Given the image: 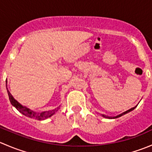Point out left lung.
<instances>
[{
	"label": "left lung",
	"mask_w": 152,
	"mask_h": 152,
	"mask_svg": "<svg viewBox=\"0 0 152 152\" xmlns=\"http://www.w3.org/2000/svg\"><path fill=\"white\" fill-rule=\"evenodd\" d=\"M136 107H137V106H136ZM136 107H132V108H131V109H130V110H127V111L124 112V113H121V114H120V115H117V116H115V117H108V116H106V115H102V116H103V117H104V118H119V117H121V116L124 115H125V114H126V113H129V112L132 111L133 110H134V109L136 108Z\"/></svg>",
	"instance_id": "8db88e82"
}]
</instances>
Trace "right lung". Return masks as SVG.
Instances as JSON below:
<instances>
[{
	"mask_svg": "<svg viewBox=\"0 0 152 152\" xmlns=\"http://www.w3.org/2000/svg\"><path fill=\"white\" fill-rule=\"evenodd\" d=\"M6 83H7V82H6ZM7 93H8L10 101L12 106H14V107H15V108L20 112V113H22L23 115H24L27 116V117L28 118H35L38 121L45 120V119H47L48 118L53 115L55 113V112L57 111V110L59 109L57 108V110L55 109V110H50V111L42 112V113H36V112L32 111V110H31L30 109L21 105L18 101L15 100V99L13 98V96H12V94L10 93V92L8 90V89H7Z\"/></svg>",
	"mask_w": 152,
	"mask_h": 152,
	"instance_id": "add662e5",
	"label": "right lung"
}]
</instances>
